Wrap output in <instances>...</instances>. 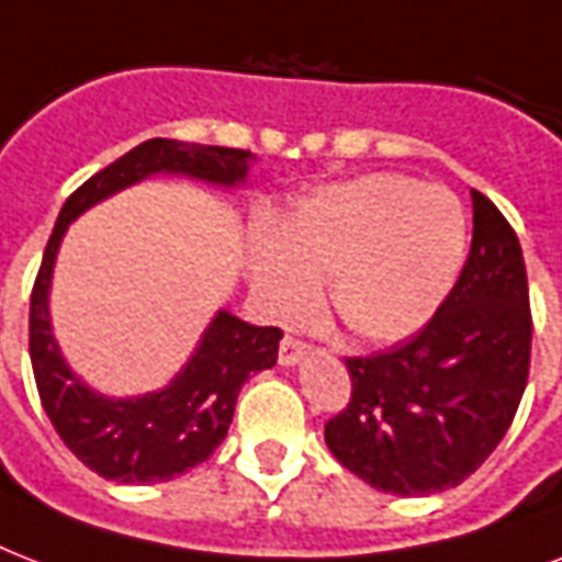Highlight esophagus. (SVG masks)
<instances>
[{
	"mask_svg": "<svg viewBox=\"0 0 562 562\" xmlns=\"http://www.w3.org/2000/svg\"><path fill=\"white\" fill-rule=\"evenodd\" d=\"M303 356H306V344L297 341V338H282L280 364H285V368H294V364H297Z\"/></svg>",
	"mask_w": 562,
	"mask_h": 562,
	"instance_id": "esophagus-1",
	"label": "esophagus"
}]
</instances>
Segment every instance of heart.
Returning <instances> with one entry per match:
<instances>
[{
	"mask_svg": "<svg viewBox=\"0 0 562 562\" xmlns=\"http://www.w3.org/2000/svg\"><path fill=\"white\" fill-rule=\"evenodd\" d=\"M467 254L461 201L400 175L335 183L289 212L250 247V285L277 321L306 315L317 282L356 338L387 344L431 321Z\"/></svg>",
	"mask_w": 562,
	"mask_h": 562,
	"instance_id": "b5f03b06",
	"label": "heart"
}]
</instances>
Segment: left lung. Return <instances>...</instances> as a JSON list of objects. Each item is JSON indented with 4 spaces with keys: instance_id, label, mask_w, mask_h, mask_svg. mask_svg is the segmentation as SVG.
Listing matches in <instances>:
<instances>
[{
    "instance_id": "left-lung-1",
    "label": "left lung",
    "mask_w": 562,
    "mask_h": 562,
    "mask_svg": "<svg viewBox=\"0 0 562 562\" xmlns=\"http://www.w3.org/2000/svg\"><path fill=\"white\" fill-rule=\"evenodd\" d=\"M531 333L519 238L496 203L472 189V245L461 277L408 341L347 359L352 396L326 423L329 452L393 496L458 487L514 423Z\"/></svg>"
}]
</instances>
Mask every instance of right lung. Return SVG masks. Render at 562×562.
<instances>
[{
	"mask_svg": "<svg viewBox=\"0 0 562 562\" xmlns=\"http://www.w3.org/2000/svg\"><path fill=\"white\" fill-rule=\"evenodd\" d=\"M256 157L241 148L148 139L134 151L92 175L66 198L40 262L29 315V352L34 382L52 426L66 449L101 479L119 484L171 481L203 463L227 437L241 384L277 364L282 333L277 326H250L221 308L212 317L192 359L162 391L110 400L83 384L60 356L48 291L57 247L81 212L151 175H183L212 187H241Z\"/></svg>",
	"mask_w": 562,
	"mask_h": 562,
	"instance_id": "1",
	"label": "right lung"
}]
</instances>
